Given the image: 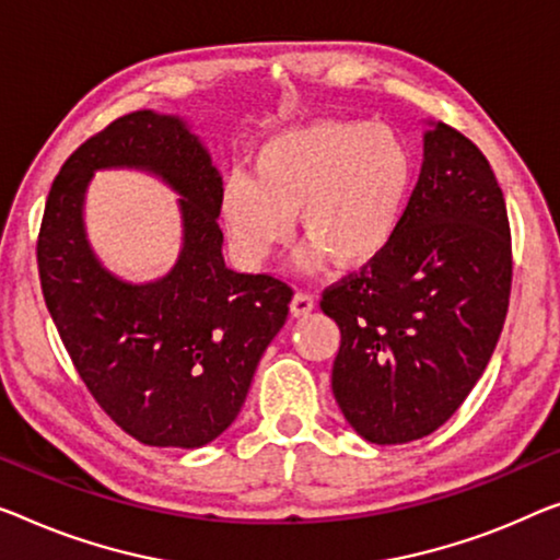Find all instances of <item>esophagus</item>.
<instances>
[{
	"mask_svg": "<svg viewBox=\"0 0 560 560\" xmlns=\"http://www.w3.org/2000/svg\"><path fill=\"white\" fill-rule=\"evenodd\" d=\"M312 308H314V296L306 294V291H299V294H294V299H291V314L294 316H306Z\"/></svg>",
	"mask_w": 560,
	"mask_h": 560,
	"instance_id": "esophagus-1",
	"label": "esophagus"
}]
</instances>
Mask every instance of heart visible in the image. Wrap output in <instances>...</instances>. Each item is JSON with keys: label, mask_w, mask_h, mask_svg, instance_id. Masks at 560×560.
Masks as SVG:
<instances>
[{"label": "heart", "mask_w": 560, "mask_h": 560, "mask_svg": "<svg viewBox=\"0 0 560 560\" xmlns=\"http://www.w3.org/2000/svg\"><path fill=\"white\" fill-rule=\"evenodd\" d=\"M417 163L399 132L366 120H316L283 130L254 153V178L229 175L223 221L248 261H264L291 236L339 269H360L387 252L402 226Z\"/></svg>", "instance_id": "b5f03b06"}]
</instances>
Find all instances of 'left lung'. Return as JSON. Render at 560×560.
Listing matches in <instances>:
<instances>
[{
    "label": "left lung",
    "mask_w": 560,
    "mask_h": 560,
    "mask_svg": "<svg viewBox=\"0 0 560 560\" xmlns=\"http://www.w3.org/2000/svg\"><path fill=\"white\" fill-rule=\"evenodd\" d=\"M511 283L495 173L470 138L438 122L387 252L322 294L341 331L331 392L347 422L377 445L445 424L493 357Z\"/></svg>",
    "instance_id": "left-lung-1"
}]
</instances>
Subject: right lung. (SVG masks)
Listing matches in <instances>:
<instances>
[{
  "instance_id": "1",
  "label": "right lung",
  "mask_w": 560,
  "mask_h": 560,
  "mask_svg": "<svg viewBox=\"0 0 560 560\" xmlns=\"http://www.w3.org/2000/svg\"><path fill=\"white\" fill-rule=\"evenodd\" d=\"M130 164L184 196L187 241L168 278L132 288L89 254L81 196L92 171ZM223 180L178 118L138 110L67 158L37 236L42 296L90 395L122 432L153 447H200L236 420L294 291L223 261Z\"/></svg>"
}]
</instances>
